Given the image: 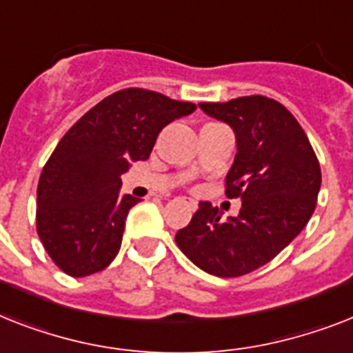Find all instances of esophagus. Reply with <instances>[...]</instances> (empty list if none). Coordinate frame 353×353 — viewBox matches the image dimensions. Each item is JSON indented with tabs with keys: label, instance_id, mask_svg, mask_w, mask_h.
<instances>
[{
	"label": "esophagus",
	"instance_id": "34e87169",
	"mask_svg": "<svg viewBox=\"0 0 353 353\" xmlns=\"http://www.w3.org/2000/svg\"><path fill=\"white\" fill-rule=\"evenodd\" d=\"M190 206H192V208H196V203H194V201H190Z\"/></svg>",
	"mask_w": 353,
	"mask_h": 353
}]
</instances>
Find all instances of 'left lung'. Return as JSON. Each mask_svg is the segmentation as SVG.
Listing matches in <instances>:
<instances>
[{"instance_id":"obj_1","label":"left lung","mask_w":353,"mask_h":353,"mask_svg":"<svg viewBox=\"0 0 353 353\" xmlns=\"http://www.w3.org/2000/svg\"><path fill=\"white\" fill-rule=\"evenodd\" d=\"M208 116L228 123L237 154L225 179L228 199H241L237 217L201 201L176 243L201 270L239 277L257 270L290 245L316 210L321 167L292 112L266 96L199 103Z\"/></svg>"}]
</instances>
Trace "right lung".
Instances as JSON below:
<instances>
[{"instance_id":"right-lung-1","label":"right lung","mask_w":353,"mask_h":353,"mask_svg":"<svg viewBox=\"0 0 353 353\" xmlns=\"http://www.w3.org/2000/svg\"><path fill=\"white\" fill-rule=\"evenodd\" d=\"M196 110L147 88H123L81 116L57 143L37 183L36 230L50 259L70 277L105 270L121 248L128 210L121 174L150 157L168 123Z\"/></svg>"}]
</instances>
